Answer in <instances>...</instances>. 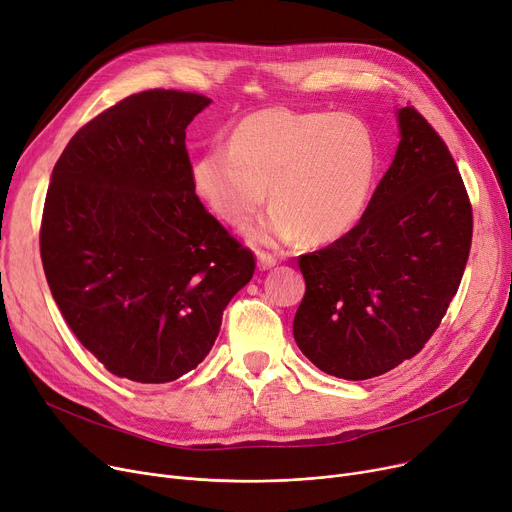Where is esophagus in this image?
Returning a JSON list of instances; mask_svg holds the SVG:
<instances>
[{
  "label": "esophagus",
  "mask_w": 512,
  "mask_h": 512,
  "mask_svg": "<svg viewBox=\"0 0 512 512\" xmlns=\"http://www.w3.org/2000/svg\"><path fill=\"white\" fill-rule=\"evenodd\" d=\"M277 264V258L269 252H258V269L260 271H269Z\"/></svg>",
  "instance_id": "34e87169"
}]
</instances>
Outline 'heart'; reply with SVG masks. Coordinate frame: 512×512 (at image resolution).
<instances>
[{
	"label": "heart",
	"instance_id": "heart-1",
	"mask_svg": "<svg viewBox=\"0 0 512 512\" xmlns=\"http://www.w3.org/2000/svg\"><path fill=\"white\" fill-rule=\"evenodd\" d=\"M379 170L371 127L352 114L258 110L191 166L198 198L225 223L246 227L269 198V216L250 231L264 246L304 237L331 243L367 208Z\"/></svg>",
	"mask_w": 512,
	"mask_h": 512
}]
</instances>
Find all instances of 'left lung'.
Returning a JSON list of instances; mask_svg holds the SVG:
<instances>
[{
    "label": "left lung",
    "mask_w": 512,
    "mask_h": 512,
    "mask_svg": "<svg viewBox=\"0 0 512 512\" xmlns=\"http://www.w3.org/2000/svg\"><path fill=\"white\" fill-rule=\"evenodd\" d=\"M398 123L394 162L358 225L298 258L296 344L339 379H371L419 354L469 260L473 210L448 145L412 106Z\"/></svg>",
    "instance_id": "obj_1"
}]
</instances>
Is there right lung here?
Instances as JSON below:
<instances>
[{"label": "right lung", "mask_w": 512, "mask_h": 512, "mask_svg": "<svg viewBox=\"0 0 512 512\" xmlns=\"http://www.w3.org/2000/svg\"><path fill=\"white\" fill-rule=\"evenodd\" d=\"M206 95L150 89L91 118L47 187L41 262L79 342L137 383L196 369L223 310L256 269L252 250L191 185L185 129Z\"/></svg>", "instance_id": "obj_1"}]
</instances>
